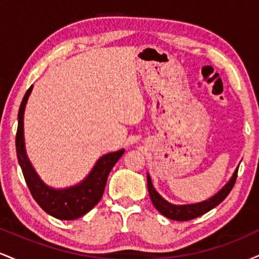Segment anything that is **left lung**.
<instances>
[{"mask_svg":"<svg viewBox=\"0 0 259 259\" xmlns=\"http://www.w3.org/2000/svg\"><path fill=\"white\" fill-rule=\"evenodd\" d=\"M237 170H239V167L235 169L231 179L228 181L227 185L223 187L221 191L217 192L214 196H212V197L208 198V200L198 202V203H192V204L169 203L168 201H165L164 198H163L162 196L154 190L150 175L147 174L148 194H150L151 201H152L153 206L156 207V209L158 210V212H160V214H163L169 219H173V221H178V222L191 221V219H195L197 218V217L203 215L204 213L209 212L210 209H213V208L217 207L219 203H222V202L225 200V197H227V196L230 194L231 190H233L234 184L237 178Z\"/></svg>","mask_w":259,"mask_h":259,"instance_id":"obj_1","label":"left lung"}]
</instances>
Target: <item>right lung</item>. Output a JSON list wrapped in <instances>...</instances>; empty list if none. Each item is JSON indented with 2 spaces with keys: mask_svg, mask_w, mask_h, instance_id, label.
I'll use <instances>...</instances> for the list:
<instances>
[{
  "mask_svg": "<svg viewBox=\"0 0 259 259\" xmlns=\"http://www.w3.org/2000/svg\"><path fill=\"white\" fill-rule=\"evenodd\" d=\"M32 86L29 88L20 103L18 112V129L16 136L17 157L22 168L26 185L34 200L37 202L46 213L61 221H73L85 215L89 210L99 203L102 198L107 183V178L111 173L118 159L123 156L124 150L107 153L97 160L92 170L84 180L76 185L65 189H53L44 183L32 168L28 159L24 145V111L25 105L30 96Z\"/></svg>",
  "mask_w": 259,
  "mask_h": 259,
  "instance_id": "obj_1",
  "label": "right lung"
}]
</instances>
